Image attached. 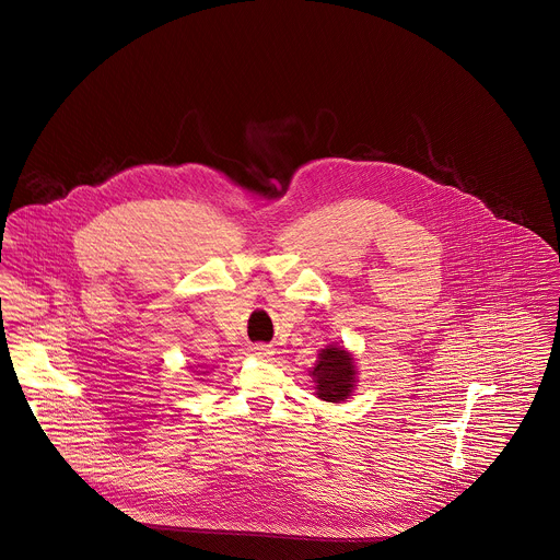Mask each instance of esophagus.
Instances as JSON below:
<instances>
[{
	"instance_id": "1",
	"label": "esophagus",
	"mask_w": 560,
	"mask_h": 560,
	"mask_svg": "<svg viewBox=\"0 0 560 560\" xmlns=\"http://www.w3.org/2000/svg\"><path fill=\"white\" fill-rule=\"evenodd\" d=\"M252 352H254L256 357H260V359H265V357L273 354V352H271V348H269V346H265V343H256V346H252Z\"/></svg>"
}]
</instances>
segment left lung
<instances>
[{"label": "left lung", "mask_w": 560, "mask_h": 560, "mask_svg": "<svg viewBox=\"0 0 560 560\" xmlns=\"http://www.w3.org/2000/svg\"><path fill=\"white\" fill-rule=\"evenodd\" d=\"M354 359L343 348H326L319 354L313 377L317 397L326 401H346L354 388Z\"/></svg>", "instance_id": "8db88e82"}]
</instances>
